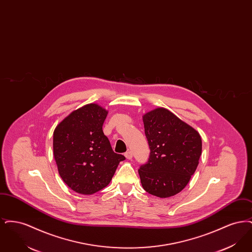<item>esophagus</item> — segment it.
<instances>
[{
    "mask_svg": "<svg viewBox=\"0 0 252 252\" xmlns=\"http://www.w3.org/2000/svg\"><path fill=\"white\" fill-rule=\"evenodd\" d=\"M125 156H126V158L127 159H131L132 157H133V155H132L131 151H130V150L126 151V152L125 153Z\"/></svg>",
    "mask_w": 252,
    "mask_h": 252,
    "instance_id": "1",
    "label": "esophagus"
}]
</instances>
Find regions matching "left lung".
I'll list each match as a JSON object with an SVG mask.
<instances>
[{
	"instance_id": "left-lung-1",
	"label": "left lung",
	"mask_w": 252,
	"mask_h": 252,
	"mask_svg": "<svg viewBox=\"0 0 252 252\" xmlns=\"http://www.w3.org/2000/svg\"><path fill=\"white\" fill-rule=\"evenodd\" d=\"M143 120L150 156L139 169L142 186L158 197L173 196L186 187L196 170L201 137L166 108H155Z\"/></svg>"
}]
</instances>
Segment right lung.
Segmentation results:
<instances>
[{"mask_svg": "<svg viewBox=\"0 0 252 252\" xmlns=\"http://www.w3.org/2000/svg\"><path fill=\"white\" fill-rule=\"evenodd\" d=\"M108 110L88 104L73 110L54 131V157L62 180L72 191L93 194L105 188L125 156L113 152L103 124Z\"/></svg>", "mask_w": 252, "mask_h": 252, "instance_id": "obj_1", "label": "right lung"}]
</instances>
